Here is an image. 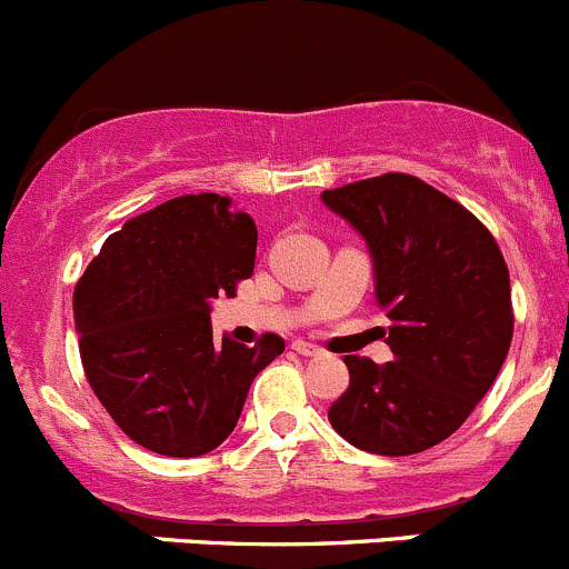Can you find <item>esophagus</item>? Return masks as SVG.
I'll use <instances>...</instances> for the list:
<instances>
[{
  "mask_svg": "<svg viewBox=\"0 0 569 569\" xmlns=\"http://www.w3.org/2000/svg\"><path fill=\"white\" fill-rule=\"evenodd\" d=\"M291 349H295L297 355H302V358H319L321 349L317 347V343H308V341H295L291 343Z\"/></svg>",
  "mask_w": 569,
  "mask_h": 569,
  "instance_id": "esophagus-1",
  "label": "esophagus"
}]
</instances>
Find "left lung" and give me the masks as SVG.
Instances as JSON below:
<instances>
[{"label": "left lung", "instance_id": "1", "mask_svg": "<svg viewBox=\"0 0 569 569\" xmlns=\"http://www.w3.org/2000/svg\"><path fill=\"white\" fill-rule=\"evenodd\" d=\"M371 256L375 300L393 321L391 363L347 355L332 429L371 455L405 457L455 435L512 343L509 269L492 233L421 178L386 173L325 189Z\"/></svg>", "mask_w": 569, "mask_h": 569}]
</instances>
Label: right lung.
<instances>
[{
	"instance_id": "obj_1",
	"label": "right lung",
	"mask_w": 569,
	"mask_h": 569,
	"mask_svg": "<svg viewBox=\"0 0 569 569\" xmlns=\"http://www.w3.org/2000/svg\"><path fill=\"white\" fill-rule=\"evenodd\" d=\"M256 222L214 192L183 194L107 239L73 291L84 375L142 449L203 457L237 427L258 371L283 338L256 347L211 336V302L256 267Z\"/></svg>"
}]
</instances>
